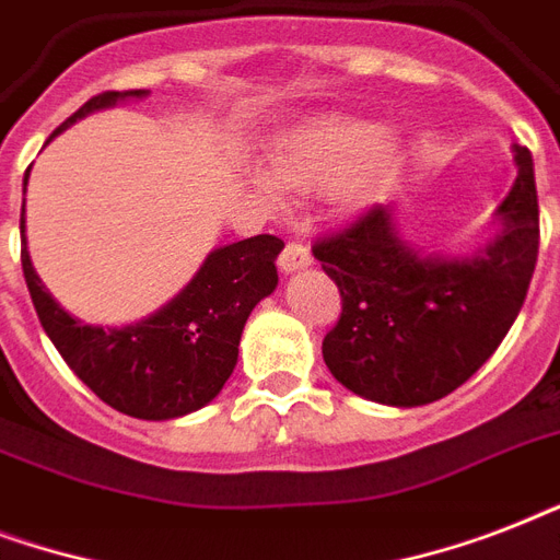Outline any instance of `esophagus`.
Listing matches in <instances>:
<instances>
[{"label":"esophagus","mask_w":560,"mask_h":560,"mask_svg":"<svg viewBox=\"0 0 560 560\" xmlns=\"http://www.w3.org/2000/svg\"><path fill=\"white\" fill-rule=\"evenodd\" d=\"M307 264H311V253H307V246H302L299 241H290L279 255V267L281 272H296L305 270Z\"/></svg>","instance_id":"esophagus-1"}]
</instances>
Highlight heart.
<instances>
[{
	"instance_id": "b5f03b06",
	"label": "heart",
	"mask_w": 560,
	"mask_h": 560,
	"mask_svg": "<svg viewBox=\"0 0 560 560\" xmlns=\"http://www.w3.org/2000/svg\"><path fill=\"white\" fill-rule=\"evenodd\" d=\"M400 144L366 118H328L293 136L276 151V177L288 188L319 191L334 186L337 200L360 202L395 165ZM253 186L264 200L279 202L281 186L255 171Z\"/></svg>"
}]
</instances>
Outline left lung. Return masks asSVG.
<instances>
[{
  "mask_svg": "<svg viewBox=\"0 0 560 560\" xmlns=\"http://www.w3.org/2000/svg\"><path fill=\"white\" fill-rule=\"evenodd\" d=\"M514 165L517 179L494 211L500 232L477 253L407 244L383 202L316 241L314 258L342 296L323 358L346 389L386 407H424L494 354L521 314L540 244L532 153L514 144Z\"/></svg>",
  "mask_w": 560,
  "mask_h": 560,
  "instance_id": "1",
  "label": "left lung"
}]
</instances>
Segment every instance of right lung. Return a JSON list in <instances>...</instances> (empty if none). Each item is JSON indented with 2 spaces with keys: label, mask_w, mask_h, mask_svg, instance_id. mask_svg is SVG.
<instances>
[{
  "label": "right lung",
  "mask_w": 560,
  "mask_h": 560,
  "mask_svg": "<svg viewBox=\"0 0 560 560\" xmlns=\"http://www.w3.org/2000/svg\"><path fill=\"white\" fill-rule=\"evenodd\" d=\"M144 95L148 90L101 92L66 118L51 139L95 109ZM22 186H28V171ZM20 232L22 272L48 340L104 404L144 421L188 416L218 398L237 363L246 319L279 284L276 258L284 249V241L276 235L218 246L197 276L156 314L130 325H86L57 305L39 281L25 246V202Z\"/></svg>",
  "instance_id": "add662e5"
}]
</instances>
